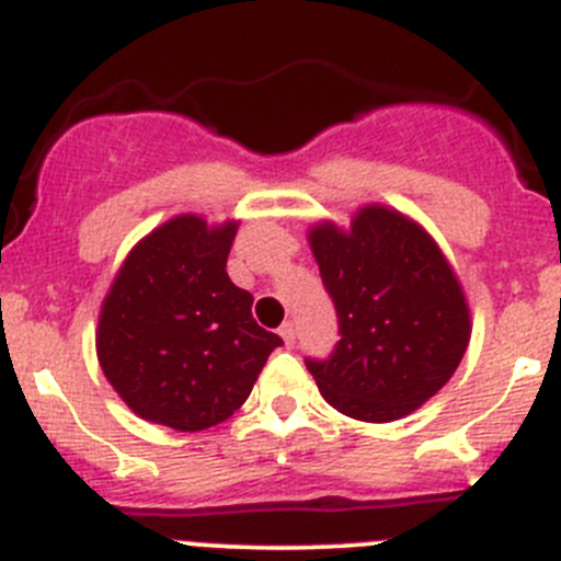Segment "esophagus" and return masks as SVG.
<instances>
[{
    "instance_id": "obj_1",
    "label": "esophagus",
    "mask_w": 561,
    "mask_h": 561,
    "mask_svg": "<svg viewBox=\"0 0 561 561\" xmlns=\"http://www.w3.org/2000/svg\"><path fill=\"white\" fill-rule=\"evenodd\" d=\"M279 334H282V340H285L287 347L296 345V323H293V320H287V323H282Z\"/></svg>"
}]
</instances>
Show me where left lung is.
<instances>
[{"label":"left lung","mask_w":561,"mask_h":561,"mask_svg":"<svg viewBox=\"0 0 561 561\" xmlns=\"http://www.w3.org/2000/svg\"><path fill=\"white\" fill-rule=\"evenodd\" d=\"M334 301L340 342L304 364L345 416L391 422L431 400L458 369L471 323L463 290L422 227L369 205L351 232H309Z\"/></svg>","instance_id":"obj_1"}]
</instances>
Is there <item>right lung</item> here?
Listing matches in <instances>:
<instances>
[{
	"instance_id": "right-lung-1",
	"label": "right lung",
	"mask_w": 561,
	"mask_h": 561,
	"mask_svg": "<svg viewBox=\"0 0 561 561\" xmlns=\"http://www.w3.org/2000/svg\"><path fill=\"white\" fill-rule=\"evenodd\" d=\"M236 225L178 216L119 268L98 323L103 375L134 413L194 433L247 402L282 336L252 318V293L227 276Z\"/></svg>"
}]
</instances>
